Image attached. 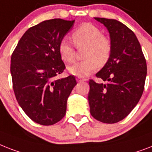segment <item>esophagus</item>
Returning <instances> with one entry per match:
<instances>
[{"label":"esophagus","mask_w":152,"mask_h":152,"mask_svg":"<svg viewBox=\"0 0 152 152\" xmlns=\"http://www.w3.org/2000/svg\"><path fill=\"white\" fill-rule=\"evenodd\" d=\"M77 81L79 82H83V81H87V78H83V77H81V76H78L77 78H76Z\"/></svg>","instance_id":"34e87169"}]
</instances>
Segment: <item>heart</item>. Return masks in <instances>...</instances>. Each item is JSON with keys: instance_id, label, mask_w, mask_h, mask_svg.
<instances>
[{"instance_id": "1", "label": "heart", "mask_w": 152, "mask_h": 152, "mask_svg": "<svg viewBox=\"0 0 152 152\" xmlns=\"http://www.w3.org/2000/svg\"><path fill=\"white\" fill-rule=\"evenodd\" d=\"M72 39L76 48H86L83 52L85 60L68 68V71L72 75L88 76L97 69V65L103 66L110 58L112 50L111 39L102 34L101 29L94 25L82 24L72 33ZM58 52L61 58L66 63H72L75 60V48L66 39L60 42Z\"/></svg>"}]
</instances>
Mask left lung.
<instances>
[{
    "instance_id": "1",
    "label": "left lung",
    "mask_w": 152,
    "mask_h": 152,
    "mask_svg": "<svg viewBox=\"0 0 152 152\" xmlns=\"http://www.w3.org/2000/svg\"><path fill=\"white\" fill-rule=\"evenodd\" d=\"M107 28L112 44L110 58L96 74L106 83L90 80L88 101L91 115L104 123L127 116L142 96L147 64L134 33L115 19L95 18Z\"/></svg>"
}]
</instances>
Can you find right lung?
Returning a JSON list of instances; mask_svg holds the SVG:
<instances>
[{
	"instance_id": "obj_1",
	"label": "right lung",
	"mask_w": 152,
	"mask_h": 152,
	"mask_svg": "<svg viewBox=\"0 0 152 152\" xmlns=\"http://www.w3.org/2000/svg\"><path fill=\"white\" fill-rule=\"evenodd\" d=\"M75 20L54 18L29 28L11 58L15 95L24 112L35 123L50 126L65 115L67 99L76 85L75 76L58 79L65 65L58 45Z\"/></svg>"
}]
</instances>
